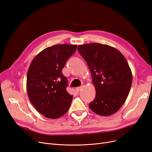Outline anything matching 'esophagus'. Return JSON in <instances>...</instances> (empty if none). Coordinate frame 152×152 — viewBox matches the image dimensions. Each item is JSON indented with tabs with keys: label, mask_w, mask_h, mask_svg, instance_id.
<instances>
[{
	"label": "esophagus",
	"mask_w": 152,
	"mask_h": 152,
	"mask_svg": "<svg viewBox=\"0 0 152 152\" xmlns=\"http://www.w3.org/2000/svg\"><path fill=\"white\" fill-rule=\"evenodd\" d=\"M81 89H82V87H76V91L77 92H80Z\"/></svg>",
	"instance_id": "1"
}]
</instances>
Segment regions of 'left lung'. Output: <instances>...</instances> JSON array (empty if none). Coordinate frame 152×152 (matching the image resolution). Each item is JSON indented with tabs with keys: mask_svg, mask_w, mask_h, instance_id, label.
I'll return each instance as SVG.
<instances>
[{
	"mask_svg": "<svg viewBox=\"0 0 152 152\" xmlns=\"http://www.w3.org/2000/svg\"><path fill=\"white\" fill-rule=\"evenodd\" d=\"M77 50L88 65L96 91L89 108L101 116L114 114L124 104L132 84L125 57L115 48L99 43L79 45Z\"/></svg>",
	"mask_w": 152,
	"mask_h": 152,
	"instance_id": "8db88e82",
	"label": "left lung"
}]
</instances>
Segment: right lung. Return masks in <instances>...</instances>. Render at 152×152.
<instances>
[{
    "mask_svg": "<svg viewBox=\"0 0 152 152\" xmlns=\"http://www.w3.org/2000/svg\"><path fill=\"white\" fill-rule=\"evenodd\" d=\"M77 49V45L60 44L49 47L37 54L27 73L29 99L45 117L58 118L69 110L73 100L66 91L67 78L62 69Z\"/></svg>",
    "mask_w": 152,
    "mask_h": 152,
    "instance_id": "1",
    "label": "right lung"
}]
</instances>
